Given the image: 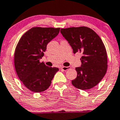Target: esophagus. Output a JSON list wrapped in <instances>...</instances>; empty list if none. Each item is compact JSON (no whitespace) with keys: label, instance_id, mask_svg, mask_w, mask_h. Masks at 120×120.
Masks as SVG:
<instances>
[{"label":"esophagus","instance_id":"34e87169","mask_svg":"<svg viewBox=\"0 0 120 120\" xmlns=\"http://www.w3.org/2000/svg\"><path fill=\"white\" fill-rule=\"evenodd\" d=\"M69 69V67H67V66H62L61 68V69L63 71H66Z\"/></svg>","mask_w":120,"mask_h":120}]
</instances>
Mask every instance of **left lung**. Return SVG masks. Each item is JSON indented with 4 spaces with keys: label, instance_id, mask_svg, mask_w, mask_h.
<instances>
[{
    "label": "left lung",
    "instance_id": "obj_1",
    "mask_svg": "<svg viewBox=\"0 0 120 120\" xmlns=\"http://www.w3.org/2000/svg\"><path fill=\"white\" fill-rule=\"evenodd\" d=\"M60 32L71 46L73 52H80L81 66L75 68L77 76L71 81L75 87L88 90L103 79L107 69V56L103 42L86 27L61 29Z\"/></svg>",
    "mask_w": 120,
    "mask_h": 120
}]
</instances>
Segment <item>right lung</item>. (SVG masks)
I'll use <instances>...</instances> for the list:
<instances>
[{"label": "right lung", "instance_id": "add662e5", "mask_svg": "<svg viewBox=\"0 0 120 120\" xmlns=\"http://www.w3.org/2000/svg\"><path fill=\"white\" fill-rule=\"evenodd\" d=\"M60 28L33 27L22 36L15 48L14 66L19 79L34 92L47 89L58 71L55 67L46 66L40 60L44 55L47 45L57 36Z\"/></svg>", "mask_w": 120, "mask_h": 120}]
</instances>
